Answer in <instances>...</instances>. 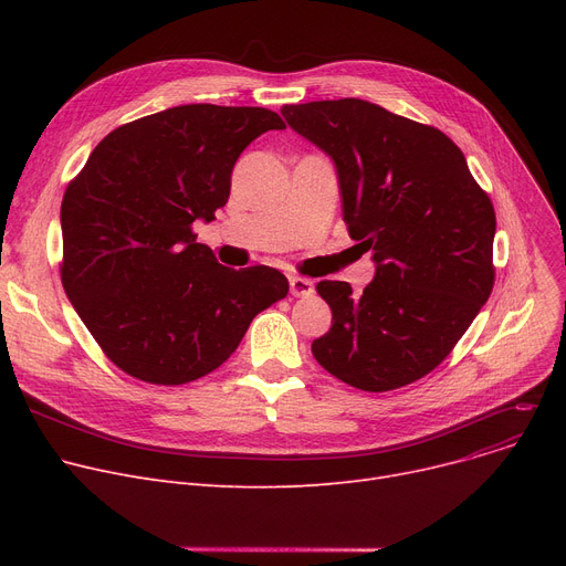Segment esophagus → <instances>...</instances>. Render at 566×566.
I'll list each match as a JSON object with an SVG mask.
<instances>
[{
	"label": "esophagus",
	"mask_w": 566,
	"mask_h": 566,
	"mask_svg": "<svg viewBox=\"0 0 566 566\" xmlns=\"http://www.w3.org/2000/svg\"><path fill=\"white\" fill-rule=\"evenodd\" d=\"M289 286H291V293L295 295V298H305V295H312L314 293V282L307 280V277H291L289 280Z\"/></svg>",
	"instance_id": "1"
}]
</instances>
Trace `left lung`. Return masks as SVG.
I'll return each mask as SVG.
<instances>
[{"label": "left lung", "mask_w": 566, "mask_h": 566, "mask_svg": "<svg viewBox=\"0 0 566 566\" xmlns=\"http://www.w3.org/2000/svg\"><path fill=\"white\" fill-rule=\"evenodd\" d=\"M282 116L335 163L348 233L376 263L360 295L316 284L333 325L314 358L358 390L403 388L448 358L489 301L493 203L438 128L360 98L284 105Z\"/></svg>", "instance_id": "obj_1"}]
</instances>
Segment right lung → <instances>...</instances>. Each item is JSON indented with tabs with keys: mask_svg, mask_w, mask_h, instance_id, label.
Here are the masks:
<instances>
[{
	"mask_svg": "<svg viewBox=\"0 0 566 566\" xmlns=\"http://www.w3.org/2000/svg\"><path fill=\"white\" fill-rule=\"evenodd\" d=\"M282 128L265 107H169L112 130L69 184L62 284L118 369L156 385L197 380L289 293L275 268L233 271L192 233L227 203L245 146Z\"/></svg>",
	"mask_w": 566,
	"mask_h": 566,
	"instance_id": "obj_1",
	"label": "right lung"
}]
</instances>
